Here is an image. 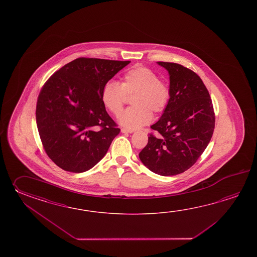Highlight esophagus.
I'll list each match as a JSON object with an SVG mask.
<instances>
[{
    "instance_id": "esophagus-1",
    "label": "esophagus",
    "mask_w": 257,
    "mask_h": 257,
    "mask_svg": "<svg viewBox=\"0 0 257 257\" xmlns=\"http://www.w3.org/2000/svg\"><path fill=\"white\" fill-rule=\"evenodd\" d=\"M121 132L122 133H132L133 131L132 130H126V128H121Z\"/></svg>"
}]
</instances>
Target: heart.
Wrapping results in <instances>:
<instances>
[{
  "instance_id": "heart-1",
  "label": "heart",
  "mask_w": 257,
  "mask_h": 257,
  "mask_svg": "<svg viewBox=\"0 0 257 257\" xmlns=\"http://www.w3.org/2000/svg\"><path fill=\"white\" fill-rule=\"evenodd\" d=\"M134 95L133 106L126 109L119 117L122 126L136 130L149 124L153 113L164 112L171 98L170 88L150 68L137 65L122 75L121 83L109 81L104 84L101 93L104 107L114 115H118L124 108L126 95Z\"/></svg>"
}]
</instances>
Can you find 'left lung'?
<instances>
[{
    "mask_svg": "<svg viewBox=\"0 0 257 257\" xmlns=\"http://www.w3.org/2000/svg\"><path fill=\"white\" fill-rule=\"evenodd\" d=\"M170 76L169 104L151 127L147 145L139 154L147 168L163 176L184 173L197 163L215 127L213 104L200 77L174 62L158 61Z\"/></svg>",
    "mask_w": 257,
    "mask_h": 257,
    "instance_id": "8db88e82",
    "label": "left lung"
}]
</instances>
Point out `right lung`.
I'll return each instance as SVG.
<instances>
[{
	"label": "right lung",
	"instance_id": "add662e5",
	"mask_svg": "<svg viewBox=\"0 0 257 257\" xmlns=\"http://www.w3.org/2000/svg\"><path fill=\"white\" fill-rule=\"evenodd\" d=\"M131 61L79 58L49 77L37 102L44 150L61 169L82 173L107 153L120 130L107 114L104 84Z\"/></svg>",
	"mask_w": 257,
	"mask_h": 257
}]
</instances>
